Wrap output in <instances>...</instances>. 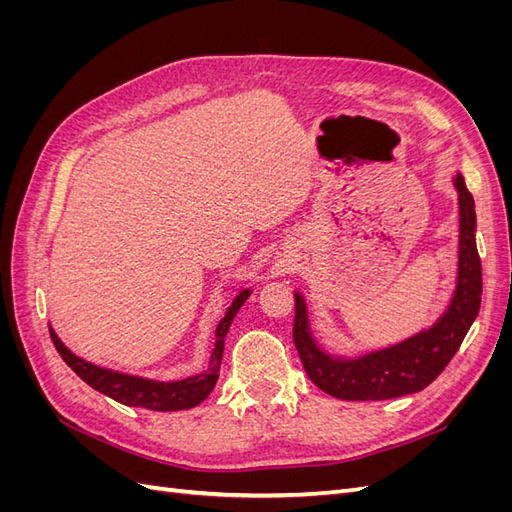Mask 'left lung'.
<instances>
[{
	"mask_svg": "<svg viewBox=\"0 0 512 512\" xmlns=\"http://www.w3.org/2000/svg\"><path fill=\"white\" fill-rule=\"evenodd\" d=\"M459 194V267L451 305L433 327L395 346L356 359L324 352L309 329L303 294L294 292L292 339L301 363L318 389L346 401H380L423 391L451 363L480 309L483 271L476 250V211L466 181L457 173Z\"/></svg>",
	"mask_w": 512,
	"mask_h": 512,
	"instance_id": "1",
	"label": "left lung"
}]
</instances>
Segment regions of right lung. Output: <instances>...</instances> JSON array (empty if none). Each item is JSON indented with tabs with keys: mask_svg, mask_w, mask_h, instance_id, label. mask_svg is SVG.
<instances>
[{
	"mask_svg": "<svg viewBox=\"0 0 512 512\" xmlns=\"http://www.w3.org/2000/svg\"><path fill=\"white\" fill-rule=\"evenodd\" d=\"M250 294H252L250 288L241 290L235 297V301H232V305L226 309L218 329H215V348L211 352L207 371H203V374L198 376L175 380V382H160V380H149L141 376H128V374H121V371L98 367L94 363L81 359V356H76L74 352H70L64 346V342L55 335L53 327H49V331L57 352L61 354V359H64L66 365L72 367L74 374L83 378L91 389L104 393L106 397L119 401L123 406H136V408H147L156 412L188 410L198 406L203 399H207L209 393L213 391L215 382H218L226 333L230 329V322L235 320L241 305L247 301Z\"/></svg>",
	"mask_w": 512,
	"mask_h": 512,
	"instance_id": "add662e5",
	"label": "right lung"
}]
</instances>
